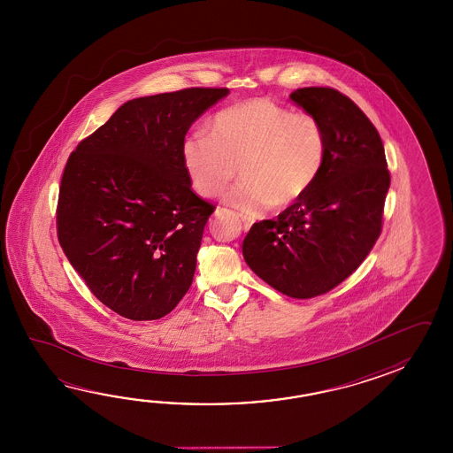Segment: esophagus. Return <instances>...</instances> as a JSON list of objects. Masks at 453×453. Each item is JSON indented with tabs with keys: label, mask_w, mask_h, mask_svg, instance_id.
Listing matches in <instances>:
<instances>
[{
	"label": "esophagus",
	"mask_w": 453,
	"mask_h": 453,
	"mask_svg": "<svg viewBox=\"0 0 453 453\" xmlns=\"http://www.w3.org/2000/svg\"><path fill=\"white\" fill-rule=\"evenodd\" d=\"M241 223H242V230L246 231L250 230V225H252V223H250L248 219H244V217H241Z\"/></svg>",
	"instance_id": "1"
}]
</instances>
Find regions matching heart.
I'll return each instance as SVG.
<instances>
[{"mask_svg": "<svg viewBox=\"0 0 453 453\" xmlns=\"http://www.w3.org/2000/svg\"><path fill=\"white\" fill-rule=\"evenodd\" d=\"M327 137L318 118L257 96L223 108L205 133L186 135L181 160L194 191L219 199L240 168L230 203L244 215L287 209L308 193L326 164Z\"/></svg>", "mask_w": 453, "mask_h": 453, "instance_id": "obj_1", "label": "heart"}]
</instances>
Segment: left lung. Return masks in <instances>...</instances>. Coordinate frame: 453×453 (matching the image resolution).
<instances>
[{
  "label": "left lung",
  "instance_id": "obj_1",
  "mask_svg": "<svg viewBox=\"0 0 453 453\" xmlns=\"http://www.w3.org/2000/svg\"><path fill=\"white\" fill-rule=\"evenodd\" d=\"M291 102L316 116L327 155L308 193L275 220L250 226L242 256L250 270L289 298L324 295L372 250L390 188L384 144L353 100L330 87H304Z\"/></svg>",
  "mask_w": 453,
  "mask_h": 453
}]
</instances>
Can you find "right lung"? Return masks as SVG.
<instances>
[{"mask_svg": "<svg viewBox=\"0 0 453 453\" xmlns=\"http://www.w3.org/2000/svg\"><path fill=\"white\" fill-rule=\"evenodd\" d=\"M228 92L193 87L129 100L69 155L59 244L96 299L123 318H164L193 283L215 207L193 193L181 142Z\"/></svg>", "mask_w": 453, "mask_h": 453, "instance_id": "1", "label": "right lung"}]
</instances>
